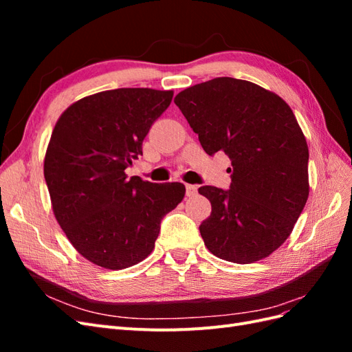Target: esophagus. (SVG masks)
Segmentation results:
<instances>
[{"instance_id": "1", "label": "esophagus", "mask_w": 352, "mask_h": 352, "mask_svg": "<svg viewBox=\"0 0 352 352\" xmlns=\"http://www.w3.org/2000/svg\"><path fill=\"white\" fill-rule=\"evenodd\" d=\"M198 192L197 185H186V197H195Z\"/></svg>"}]
</instances>
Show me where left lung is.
Returning a JSON list of instances; mask_svg holds the SVG:
<instances>
[{
	"mask_svg": "<svg viewBox=\"0 0 352 352\" xmlns=\"http://www.w3.org/2000/svg\"><path fill=\"white\" fill-rule=\"evenodd\" d=\"M208 155L232 160L230 189L201 186L211 214L199 233L216 257L250 264L269 257L292 233L305 206L308 145L278 94L248 80L216 78L175 98Z\"/></svg>",
	"mask_w": 352,
	"mask_h": 352,
	"instance_id": "8db88e82",
	"label": "left lung"
}]
</instances>
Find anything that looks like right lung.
I'll list each match as a JSON object with an SVG mask.
<instances>
[{
    "label": "right lung",
    "instance_id": "1",
    "mask_svg": "<svg viewBox=\"0 0 352 352\" xmlns=\"http://www.w3.org/2000/svg\"><path fill=\"white\" fill-rule=\"evenodd\" d=\"M173 91L120 88L78 100L51 133L44 176L52 212L82 257L109 270L141 263L160 221L185 197V185L127 179L153 123Z\"/></svg>",
    "mask_w": 352,
    "mask_h": 352
}]
</instances>
